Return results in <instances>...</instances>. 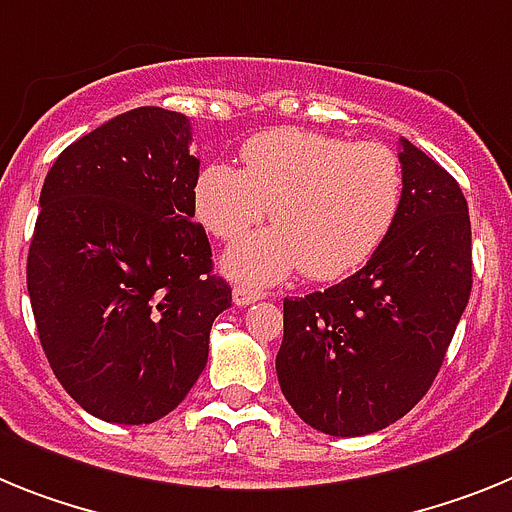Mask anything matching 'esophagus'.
<instances>
[{
    "mask_svg": "<svg viewBox=\"0 0 512 512\" xmlns=\"http://www.w3.org/2000/svg\"><path fill=\"white\" fill-rule=\"evenodd\" d=\"M231 296H234V304L237 306H247V304H252V301H260L265 293L257 291V288H252V286H237Z\"/></svg>",
    "mask_w": 512,
    "mask_h": 512,
    "instance_id": "34e87169",
    "label": "esophagus"
}]
</instances>
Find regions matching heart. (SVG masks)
Returning <instances> with one entry per match:
<instances>
[{
  "mask_svg": "<svg viewBox=\"0 0 512 512\" xmlns=\"http://www.w3.org/2000/svg\"><path fill=\"white\" fill-rule=\"evenodd\" d=\"M244 167L206 164L193 206L219 239H237L268 213L275 226L231 247L226 270L247 283H278L299 270L335 281L379 250L404 201L397 151L304 128H270L242 146Z\"/></svg>",
  "mask_w": 512,
  "mask_h": 512,
  "instance_id": "1",
  "label": "heart"
}]
</instances>
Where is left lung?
I'll use <instances>...</instances> for the list:
<instances>
[{"label": "left lung", "mask_w": 512, "mask_h": 512, "mask_svg": "<svg viewBox=\"0 0 512 512\" xmlns=\"http://www.w3.org/2000/svg\"><path fill=\"white\" fill-rule=\"evenodd\" d=\"M404 201L379 250L327 291L283 301L278 384L319 433L397 422L438 376L471 293V221L459 182L399 139Z\"/></svg>", "instance_id": "8db88e82"}]
</instances>
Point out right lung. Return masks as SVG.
Masks as SVG:
<instances>
[{
	"mask_svg": "<svg viewBox=\"0 0 512 512\" xmlns=\"http://www.w3.org/2000/svg\"><path fill=\"white\" fill-rule=\"evenodd\" d=\"M190 121L136 108L66 146L41 190L28 293L69 397L105 422L170 415L208 361L231 288L193 221Z\"/></svg>",
	"mask_w": 512,
	"mask_h": 512,
	"instance_id": "obj_1",
	"label": "right lung"
}]
</instances>
